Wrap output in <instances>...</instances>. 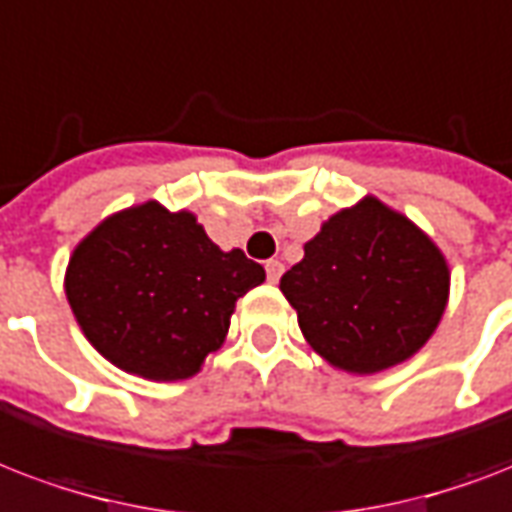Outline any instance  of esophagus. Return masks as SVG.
Wrapping results in <instances>:
<instances>
[{"label": "esophagus", "mask_w": 512, "mask_h": 512, "mask_svg": "<svg viewBox=\"0 0 512 512\" xmlns=\"http://www.w3.org/2000/svg\"><path fill=\"white\" fill-rule=\"evenodd\" d=\"M282 271H284V265L279 263V260H268V263H265V276H268V282L271 284L279 282Z\"/></svg>", "instance_id": "1"}]
</instances>
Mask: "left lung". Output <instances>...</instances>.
I'll list each match as a JSON object with an SVG mask.
<instances>
[{
	"mask_svg": "<svg viewBox=\"0 0 512 512\" xmlns=\"http://www.w3.org/2000/svg\"><path fill=\"white\" fill-rule=\"evenodd\" d=\"M279 290L330 365L370 376L429 341L448 303L446 257L408 217L368 195L303 247Z\"/></svg>",
	"mask_w": 512,
	"mask_h": 512,
	"instance_id": "1",
	"label": "left lung"
}]
</instances>
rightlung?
Segmentation results:
<instances>
[{
    "instance_id": "1",
    "label": "right lung",
    "mask_w": 512,
    "mask_h": 512,
    "mask_svg": "<svg viewBox=\"0 0 512 512\" xmlns=\"http://www.w3.org/2000/svg\"><path fill=\"white\" fill-rule=\"evenodd\" d=\"M263 282V265L241 249L222 252L195 214L147 201L74 247L64 290L101 357L150 381H179L220 349L236 300Z\"/></svg>"
}]
</instances>
